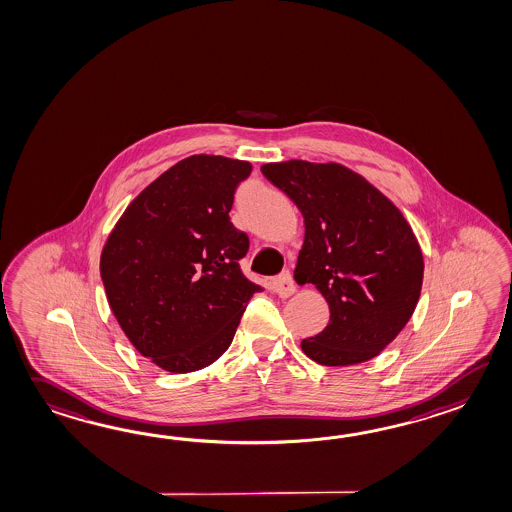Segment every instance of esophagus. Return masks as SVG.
Instances as JSON below:
<instances>
[{"label":"esophagus","instance_id":"obj_1","mask_svg":"<svg viewBox=\"0 0 512 512\" xmlns=\"http://www.w3.org/2000/svg\"><path fill=\"white\" fill-rule=\"evenodd\" d=\"M272 292L279 297H290L296 292V283H294L290 272H283L273 279Z\"/></svg>","mask_w":512,"mask_h":512}]
</instances>
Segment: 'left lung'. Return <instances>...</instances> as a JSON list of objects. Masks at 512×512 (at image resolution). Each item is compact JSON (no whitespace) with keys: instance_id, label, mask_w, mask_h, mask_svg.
Returning a JSON list of instances; mask_svg holds the SVG:
<instances>
[{"instance_id":"left-lung-1","label":"left lung","mask_w":512,"mask_h":512,"mask_svg":"<svg viewBox=\"0 0 512 512\" xmlns=\"http://www.w3.org/2000/svg\"><path fill=\"white\" fill-rule=\"evenodd\" d=\"M262 174L305 218L294 279L329 303V325L301 349L327 367L375 358L419 303L424 259L408 220L386 194L349 167L290 159Z\"/></svg>"}]
</instances>
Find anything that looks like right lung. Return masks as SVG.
Listing matches in <instances>:
<instances>
[{"mask_svg": "<svg viewBox=\"0 0 512 512\" xmlns=\"http://www.w3.org/2000/svg\"><path fill=\"white\" fill-rule=\"evenodd\" d=\"M250 172L240 159H182L137 194L104 242L108 305L137 353L163 371L216 362L262 292L240 272L250 240L229 220Z\"/></svg>", "mask_w": 512, "mask_h": 512, "instance_id": "add662e5", "label": "right lung"}]
</instances>
